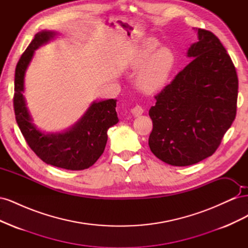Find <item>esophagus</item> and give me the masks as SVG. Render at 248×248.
<instances>
[{
	"label": "esophagus",
	"mask_w": 248,
	"mask_h": 248,
	"mask_svg": "<svg viewBox=\"0 0 248 248\" xmlns=\"http://www.w3.org/2000/svg\"><path fill=\"white\" fill-rule=\"evenodd\" d=\"M131 111H132V115L133 116L138 117V116H140L142 112H144V108H142L140 106H136L131 109Z\"/></svg>",
	"instance_id": "1"
}]
</instances>
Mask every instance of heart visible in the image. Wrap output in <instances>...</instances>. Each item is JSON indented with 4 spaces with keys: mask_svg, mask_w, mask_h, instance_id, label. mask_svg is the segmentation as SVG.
<instances>
[{
    "mask_svg": "<svg viewBox=\"0 0 248 248\" xmlns=\"http://www.w3.org/2000/svg\"><path fill=\"white\" fill-rule=\"evenodd\" d=\"M156 47V42L147 41L131 62L133 68H140L137 82L145 93L157 92L166 86L176 63L171 49L160 47L155 51Z\"/></svg>",
    "mask_w": 248,
    "mask_h": 248,
    "instance_id": "obj_1",
    "label": "heart"
}]
</instances>
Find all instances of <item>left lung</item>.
I'll list each match as a JSON object with an SVG mask.
<instances>
[{"label":"left lung","mask_w":248,"mask_h":248,"mask_svg":"<svg viewBox=\"0 0 248 248\" xmlns=\"http://www.w3.org/2000/svg\"><path fill=\"white\" fill-rule=\"evenodd\" d=\"M197 32L199 41L187 52L193 60L155 96L149 110V147L157 158L176 167L214 154L237 111L234 63L212 32Z\"/></svg>","instance_id":"1"}]
</instances>
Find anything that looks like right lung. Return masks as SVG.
<instances>
[{"label": "right lung", "mask_w": 248, "mask_h": 248, "mask_svg": "<svg viewBox=\"0 0 248 248\" xmlns=\"http://www.w3.org/2000/svg\"><path fill=\"white\" fill-rule=\"evenodd\" d=\"M52 36V32L37 33L17 62L13 96L16 119L27 144L43 162L70 170H85L98 160L107 145L108 128L119 121L117 100L94 102L80 121L64 133L44 134L37 130L22 96L25 72L34 50Z\"/></svg>", "instance_id": "obj_1"}]
</instances>
